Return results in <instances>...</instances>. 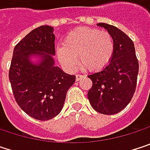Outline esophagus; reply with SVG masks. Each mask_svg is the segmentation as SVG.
Wrapping results in <instances>:
<instances>
[{"label": "esophagus", "instance_id": "1", "mask_svg": "<svg viewBox=\"0 0 150 150\" xmlns=\"http://www.w3.org/2000/svg\"><path fill=\"white\" fill-rule=\"evenodd\" d=\"M82 77H83V75H79V74H78V75H76V76H75V80H76V81H80V80H81V79Z\"/></svg>", "mask_w": 150, "mask_h": 150}]
</instances>
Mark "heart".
<instances>
[{
	"label": "heart",
	"instance_id": "heart-1",
	"mask_svg": "<svg viewBox=\"0 0 150 150\" xmlns=\"http://www.w3.org/2000/svg\"><path fill=\"white\" fill-rule=\"evenodd\" d=\"M115 48L110 33L97 28H79L69 32L63 46H59L56 54L59 61L69 70L77 65V56L82 67L98 70L110 61Z\"/></svg>",
	"mask_w": 150,
	"mask_h": 150
}]
</instances>
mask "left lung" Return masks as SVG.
<instances>
[{"label": "left lung", "instance_id": "obj_1", "mask_svg": "<svg viewBox=\"0 0 150 150\" xmlns=\"http://www.w3.org/2000/svg\"><path fill=\"white\" fill-rule=\"evenodd\" d=\"M111 34L115 48L112 59L101 71L88 75L92 88L88 98L92 108L103 115L122 111L135 94L139 63L133 41L122 30L106 23H98Z\"/></svg>", "mask_w": 150, "mask_h": 150}]
</instances>
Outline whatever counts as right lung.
Listing matches in <instances>:
<instances>
[{
	"label": "right lung",
	"instance_id": "obj_1",
	"mask_svg": "<svg viewBox=\"0 0 150 150\" xmlns=\"http://www.w3.org/2000/svg\"><path fill=\"white\" fill-rule=\"evenodd\" d=\"M54 35L50 26H41L28 33L14 48L8 77L15 101L29 116L47 121L62 110L67 92L75 75L54 66ZM40 55L35 65L30 56Z\"/></svg>",
	"mask_w": 150,
	"mask_h": 150
}]
</instances>
